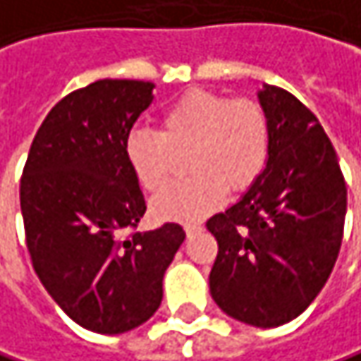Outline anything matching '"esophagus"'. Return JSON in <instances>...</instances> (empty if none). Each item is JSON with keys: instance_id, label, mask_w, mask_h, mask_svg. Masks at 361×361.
<instances>
[{"instance_id": "1", "label": "esophagus", "mask_w": 361, "mask_h": 361, "mask_svg": "<svg viewBox=\"0 0 361 361\" xmlns=\"http://www.w3.org/2000/svg\"><path fill=\"white\" fill-rule=\"evenodd\" d=\"M183 229H185V233H188V235H192V233L200 231V229H202V225H200V223H185V225H183Z\"/></svg>"}]
</instances>
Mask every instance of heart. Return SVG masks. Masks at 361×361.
I'll list each match as a JSON object with an SVG mask.
<instances>
[{
	"mask_svg": "<svg viewBox=\"0 0 361 361\" xmlns=\"http://www.w3.org/2000/svg\"><path fill=\"white\" fill-rule=\"evenodd\" d=\"M271 123L254 99H233L211 90L183 92L159 117V132L134 130L126 142L132 173L147 192H159L171 176L176 157L188 180L167 188L150 202L161 221H196L214 211L225 190H247L267 167Z\"/></svg>",
	"mask_w": 361,
	"mask_h": 361,
	"instance_id": "obj_1",
	"label": "heart"
}]
</instances>
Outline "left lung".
I'll list each match as a JSON object with an SVG mask.
<instances>
[{"label":"left lung","instance_id":"8db88e82","mask_svg":"<svg viewBox=\"0 0 361 361\" xmlns=\"http://www.w3.org/2000/svg\"><path fill=\"white\" fill-rule=\"evenodd\" d=\"M271 150L262 176L207 221L219 244L211 295L227 316L260 329L298 318L331 275L343 240L347 188L316 115L264 84Z\"/></svg>","mask_w":361,"mask_h":361}]
</instances>
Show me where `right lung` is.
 Returning <instances> with one entry per match:
<instances>
[{
	"mask_svg": "<svg viewBox=\"0 0 361 361\" xmlns=\"http://www.w3.org/2000/svg\"><path fill=\"white\" fill-rule=\"evenodd\" d=\"M152 82L97 80L63 97L41 123L20 181L32 267L76 324L128 333L159 310L163 277L185 233L136 227L147 202L126 157Z\"/></svg>",
	"mask_w": 361,
	"mask_h": 361,
	"instance_id": "add662e5",
	"label": "right lung"
}]
</instances>
